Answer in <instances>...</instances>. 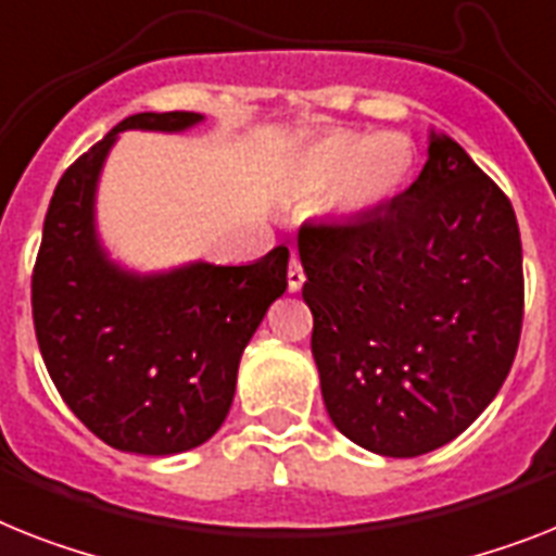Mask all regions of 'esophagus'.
Returning a JSON list of instances; mask_svg holds the SVG:
<instances>
[{
  "instance_id": "esophagus-1",
  "label": "esophagus",
  "mask_w": 556,
  "mask_h": 556,
  "mask_svg": "<svg viewBox=\"0 0 556 556\" xmlns=\"http://www.w3.org/2000/svg\"><path fill=\"white\" fill-rule=\"evenodd\" d=\"M287 281H289V292H298V289L304 287V267H301V261H298V255H292L289 258V269H287Z\"/></svg>"
}]
</instances>
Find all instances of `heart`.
<instances>
[{
  "label": "heart",
  "instance_id": "1",
  "mask_svg": "<svg viewBox=\"0 0 556 556\" xmlns=\"http://www.w3.org/2000/svg\"><path fill=\"white\" fill-rule=\"evenodd\" d=\"M412 173V141L401 132L332 130L298 159V185L318 195L338 185L334 199L346 213H369L392 201Z\"/></svg>",
  "mask_w": 556,
  "mask_h": 556
}]
</instances>
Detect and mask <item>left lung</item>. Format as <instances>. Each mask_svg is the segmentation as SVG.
<instances>
[{
  "instance_id": "8db88e82",
  "label": "left lung",
  "mask_w": 556,
  "mask_h": 556,
  "mask_svg": "<svg viewBox=\"0 0 556 556\" xmlns=\"http://www.w3.org/2000/svg\"><path fill=\"white\" fill-rule=\"evenodd\" d=\"M298 255L324 403L352 443L417 457L466 432L515 364L522 244L515 206L457 141L392 206L304 224Z\"/></svg>"
}]
</instances>
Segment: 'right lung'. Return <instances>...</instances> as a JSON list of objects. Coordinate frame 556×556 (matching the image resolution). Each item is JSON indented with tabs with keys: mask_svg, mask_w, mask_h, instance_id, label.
<instances>
[{
	"mask_svg": "<svg viewBox=\"0 0 556 556\" xmlns=\"http://www.w3.org/2000/svg\"><path fill=\"white\" fill-rule=\"evenodd\" d=\"M199 113H136L59 178L34 264L30 304L41 357L71 412L108 446L176 454L218 432L238 361L287 289V247L247 267L192 264L139 278L104 258L93 192L122 130H185Z\"/></svg>",
	"mask_w": 556,
	"mask_h": 556,
	"instance_id": "right-lung-1",
	"label": "right lung"
}]
</instances>
